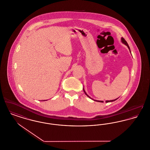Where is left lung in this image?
I'll list each match as a JSON object with an SVG mask.
<instances>
[{"label":"left lung","mask_w":150,"mask_h":150,"mask_svg":"<svg viewBox=\"0 0 150 150\" xmlns=\"http://www.w3.org/2000/svg\"><path fill=\"white\" fill-rule=\"evenodd\" d=\"M121 42H122V43H123V44L125 45H126L127 46V47H128V49H129V50H130V52L131 53V52H130V47H129V45L127 44V42L125 41V40L123 38H121ZM83 91H84V93H85V94L88 96V97H89L90 98H91L92 100H94V101H97V102H100V103H104V101H99V100H93V98H92L91 97H89V96H88V95L87 94V93L86 92V91H85V90H84V89L83 88ZM118 99V98H116V99H115V100H106L105 101L106 103H109V102H112V101H115L116 100H117Z\"/></svg>","instance_id":"obj_1"}]
</instances>
